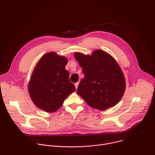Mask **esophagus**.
I'll use <instances>...</instances> for the list:
<instances>
[{"instance_id":"34e87169","label":"esophagus","mask_w":155,"mask_h":155,"mask_svg":"<svg viewBox=\"0 0 155 155\" xmlns=\"http://www.w3.org/2000/svg\"><path fill=\"white\" fill-rule=\"evenodd\" d=\"M75 86L76 89H77V88H78V82H77V83H75Z\"/></svg>"}]
</instances>
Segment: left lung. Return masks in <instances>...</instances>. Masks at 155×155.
Wrapping results in <instances>:
<instances>
[{"label": "left lung", "mask_w": 155, "mask_h": 155, "mask_svg": "<svg viewBox=\"0 0 155 155\" xmlns=\"http://www.w3.org/2000/svg\"><path fill=\"white\" fill-rule=\"evenodd\" d=\"M74 56L84 75L78 85V94L96 109L104 110L115 105L124 94L126 81L114 58L101 50L91 56L80 53Z\"/></svg>", "instance_id": "1"}]
</instances>
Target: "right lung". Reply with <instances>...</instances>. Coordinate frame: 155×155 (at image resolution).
<instances>
[{"label": "right lung", "instance_id": "obj_1", "mask_svg": "<svg viewBox=\"0 0 155 155\" xmlns=\"http://www.w3.org/2000/svg\"><path fill=\"white\" fill-rule=\"evenodd\" d=\"M67 63V58L53 52L44 55L37 63L28 90L38 108L47 112H56L75 91V86L69 80V72L65 69Z\"/></svg>", "mask_w": 155, "mask_h": 155}]
</instances>
